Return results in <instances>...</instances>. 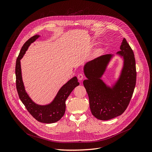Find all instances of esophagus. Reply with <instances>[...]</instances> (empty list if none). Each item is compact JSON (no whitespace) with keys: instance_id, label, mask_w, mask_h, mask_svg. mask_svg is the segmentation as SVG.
Returning a JSON list of instances; mask_svg holds the SVG:
<instances>
[{"instance_id":"1","label":"esophagus","mask_w":152,"mask_h":152,"mask_svg":"<svg viewBox=\"0 0 152 152\" xmlns=\"http://www.w3.org/2000/svg\"><path fill=\"white\" fill-rule=\"evenodd\" d=\"M84 78V75L83 74H79L78 75V79L80 81H81Z\"/></svg>"}]
</instances>
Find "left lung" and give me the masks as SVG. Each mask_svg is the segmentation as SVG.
<instances>
[{
	"mask_svg": "<svg viewBox=\"0 0 152 152\" xmlns=\"http://www.w3.org/2000/svg\"><path fill=\"white\" fill-rule=\"evenodd\" d=\"M117 53L124 59L120 77L110 87L101 77L110 62L113 54H105L86 63L84 73L87 80L83 84L89 98L91 112L98 119L108 120L120 115L127 108L136 84V66L134 52L124 38Z\"/></svg>",
	"mask_w": 152,
	"mask_h": 152,
	"instance_id": "left-lung-1",
	"label": "left lung"
}]
</instances>
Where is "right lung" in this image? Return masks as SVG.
<instances>
[{"mask_svg":"<svg viewBox=\"0 0 152 152\" xmlns=\"http://www.w3.org/2000/svg\"><path fill=\"white\" fill-rule=\"evenodd\" d=\"M40 36L36 35L28 39L23 45L17 58L15 65L16 87L19 98L27 110L38 122L53 124L61 118L65 112V101L75 87L80 83L77 77H74L58 90L53 101L49 104L41 105L35 103L29 97L24 88L22 80L20 60L23 58L28 47Z\"/></svg>","mask_w":152,"mask_h":152,"instance_id":"right-lung-1","label":"right lung"}]
</instances>
